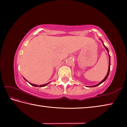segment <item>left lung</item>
<instances>
[{"mask_svg": "<svg viewBox=\"0 0 127 127\" xmlns=\"http://www.w3.org/2000/svg\"><path fill=\"white\" fill-rule=\"evenodd\" d=\"M104 47H105V49H106V50H107V52L109 53L108 49H107V48H106V47L104 45ZM109 69H108V72H107V74H106V77H105V78H104V79H103V80H102L101 82H100L99 83H98V84L96 85H95V86H90V87L97 86L100 85V84H101V83H102V82H104L105 80H106V78H107V77H108V76H109V72H110V55H109Z\"/></svg>", "mask_w": 127, "mask_h": 127, "instance_id": "8db88e82", "label": "left lung"}]
</instances>
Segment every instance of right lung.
Returning a JSON list of instances; mask_svg holds the SVG:
<instances>
[{"instance_id":"right-lung-1","label":"right lung","mask_w":127,"mask_h":127,"mask_svg":"<svg viewBox=\"0 0 127 127\" xmlns=\"http://www.w3.org/2000/svg\"><path fill=\"white\" fill-rule=\"evenodd\" d=\"M26 81H27L26 79L25 78H24ZM28 82V81H27ZM30 85H32V86H35V87H38L39 86L40 87H44V86H46L47 85H48L49 83L50 82H49V83H46V84H44V85H40V86H38V85H35V84H32V83H30V82H29Z\"/></svg>"}]
</instances>
